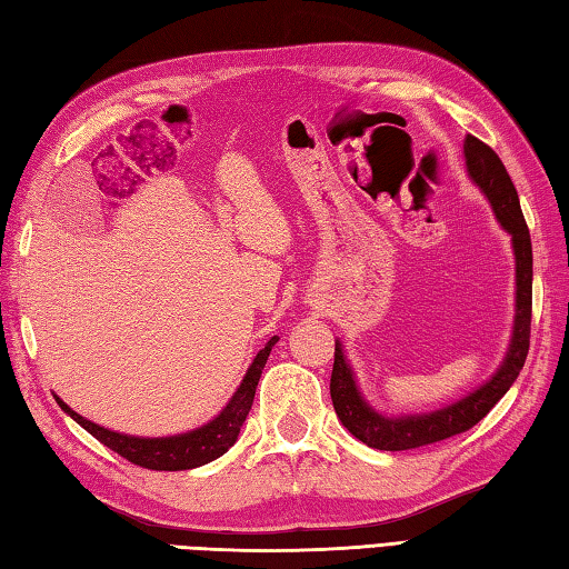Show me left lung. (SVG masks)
Listing matches in <instances>:
<instances>
[{"instance_id": "left-lung-1", "label": "left lung", "mask_w": 569, "mask_h": 569, "mask_svg": "<svg viewBox=\"0 0 569 569\" xmlns=\"http://www.w3.org/2000/svg\"><path fill=\"white\" fill-rule=\"evenodd\" d=\"M465 168L470 180L479 187L491 211L503 231L511 236L513 260H516V313L509 338L507 356H503L497 372L487 382L472 389L470 395L448 403L443 409L387 416L370 407L358 387L356 372L346 358L340 340H336V358L331 375V399L340 423L362 440L365 446L377 450H411L428 443H438L456 433L467 431L489 413V409L507 395L509 387L519 377L531 340V305H533V248L531 233L523 221L519 194L509 178L499 156L479 138L467 133L462 141Z\"/></svg>"}]
</instances>
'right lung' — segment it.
I'll list each match as a JSON object with an SVG mask.
<instances>
[{
	"label": "right lung",
	"mask_w": 569,
	"mask_h": 569,
	"mask_svg": "<svg viewBox=\"0 0 569 569\" xmlns=\"http://www.w3.org/2000/svg\"><path fill=\"white\" fill-rule=\"evenodd\" d=\"M277 340L280 338L272 336L268 343H264V348L258 352L256 360L250 362L246 377L233 391L229 403H226V407L213 416L211 421H207L199 428H192V431L187 433L166 436V438H141V436L109 431V428L84 419V416H80L78 411H72L58 395L53 397L58 401V407L66 411L72 421H78L87 433H92L99 440V443H104L113 452H119V456L129 462L148 467V470H166V472L192 470V467H201L221 458L223 452L236 443L238 433H241V426L248 419L252 399H256V387L260 382L262 368L264 362H268L270 350Z\"/></svg>",
	"instance_id": "right-lung-1"
}]
</instances>
